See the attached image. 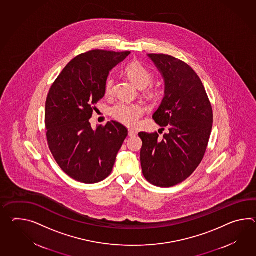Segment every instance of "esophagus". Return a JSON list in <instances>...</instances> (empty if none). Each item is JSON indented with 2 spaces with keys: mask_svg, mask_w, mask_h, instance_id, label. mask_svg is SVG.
<instances>
[{
  "mask_svg": "<svg viewBox=\"0 0 256 256\" xmlns=\"http://www.w3.org/2000/svg\"><path fill=\"white\" fill-rule=\"evenodd\" d=\"M136 134H138V132H136V131L133 130H128V136H136Z\"/></svg>",
  "mask_w": 256,
  "mask_h": 256,
  "instance_id": "esophagus-1",
  "label": "esophagus"
}]
</instances>
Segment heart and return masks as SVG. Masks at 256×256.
<instances>
[{"label": "heart", "mask_w": 256, "mask_h": 256, "mask_svg": "<svg viewBox=\"0 0 256 256\" xmlns=\"http://www.w3.org/2000/svg\"><path fill=\"white\" fill-rule=\"evenodd\" d=\"M126 76L138 88H146L152 84L154 80V74L147 67L140 63L133 62L126 66L125 70ZM114 79L109 76L104 84V94L110 96L113 90ZM145 111L142 104H128L120 102L114 104L111 109V114L114 120L126 126L136 125L138 118Z\"/></svg>", "instance_id": "1"}]
</instances>
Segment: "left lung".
Here are the masks:
<instances>
[{
	"label": "left lung",
	"mask_w": 256,
	"mask_h": 256,
	"mask_svg": "<svg viewBox=\"0 0 256 256\" xmlns=\"http://www.w3.org/2000/svg\"><path fill=\"white\" fill-rule=\"evenodd\" d=\"M164 80V96L152 118L164 130L140 132V162L148 182L170 188L184 181L198 168L210 140L213 112L198 77L186 63L164 54H148Z\"/></svg>",
	"instance_id": "obj_1"
}]
</instances>
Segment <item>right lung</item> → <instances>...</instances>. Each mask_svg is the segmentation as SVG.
Here are the masks:
<instances>
[{
    "label": "right lung",
    "mask_w": 256,
    "mask_h": 256,
    "mask_svg": "<svg viewBox=\"0 0 256 256\" xmlns=\"http://www.w3.org/2000/svg\"><path fill=\"white\" fill-rule=\"evenodd\" d=\"M130 52L94 50L74 58L63 68L46 97L45 124L48 147L58 166L74 180L96 184L113 170L128 136L116 121L96 126L90 118L104 96L109 72Z\"/></svg>",
    "instance_id": "add662e5"
}]
</instances>
